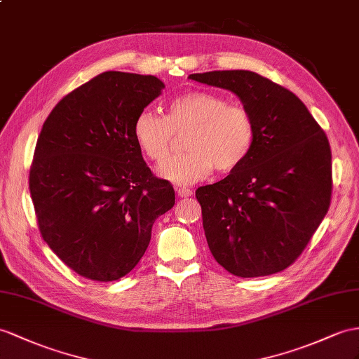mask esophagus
<instances>
[{
    "label": "esophagus",
    "mask_w": 359,
    "mask_h": 359,
    "mask_svg": "<svg viewBox=\"0 0 359 359\" xmlns=\"http://www.w3.org/2000/svg\"><path fill=\"white\" fill-rule=\"evenodd\" d=\"M177 195L180 198H189V196L194 195V190L186 189V187H177Z\"/></svg>",
    "instance_id": "1"
}]
</instances>
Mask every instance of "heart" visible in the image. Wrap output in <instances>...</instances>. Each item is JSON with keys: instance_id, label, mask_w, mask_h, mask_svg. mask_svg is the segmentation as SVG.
Returning <instances> with one entry per match:
<instances>
[{"instance_id": "heart-1", "label": "heart", "mask_w": 359, "mask_h": 359, "mask_svg": "<svg viewBox=\"0 0 359 359\" xmlns=\"http://www.w3.org/2000/svg\"><path fill=\"white\" fill-rule=\"evenodd\" d=\"M187 152L175 155L158 168L161 178L190 184L208 177L216 168L231 172L245 163L255 144L251 114L230 104L219 94L190 91L173 97L163 116L154 109L137 114L133 134L147 158L160 163L170 152L175 133H184Z\"/></svg>"}]
</instances>
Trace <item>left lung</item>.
<instances>
[{
    "mask_svg": "<svg viewBox=\"0 0 359 359\" xmlns=\"http://www.w3.org/2000/svg\"><path fill=\"white\" fill-rule=\"evenodd\" d=\"M189 77L238 95L256 128L245 163L196 190L208 248L238 277L283 271L330 205L327 137L294 93L257 73L224 69Z\"/></svg>",
    "mask_w": 359,
    "mask_h": 359,
    "instance_id": "8db88e82",
    "label": "left lung"
}]
</instances>
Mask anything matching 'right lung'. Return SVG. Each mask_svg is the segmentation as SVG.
Returning <instances> with one entry per match:
<instances>
[{"label": "right lung", "mask_w": 359, "mask_h": 359, "mask_svg": "<svg viewBox=\"0 0 359 359\" xmlns=\"http://www.w3.org/2000/svg\"><path fill=\"white\" fill-rule=\"evenodd\" d=\"M164 83L107 72L67 94L50 112L30 169L43 241L79 276L112 282L143 257L155 219L175 204L154 177L133 125Z\"/></svg>", "instance_id": "right-lung-1"}]
</instances>
